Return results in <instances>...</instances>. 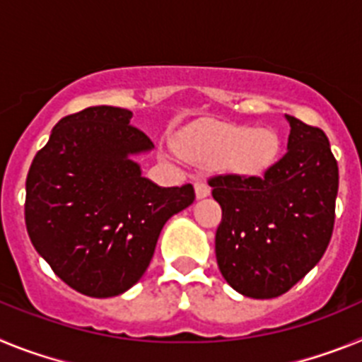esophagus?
I'll return each mask as SVG.
<instances>
[{
    "label": "esophagus",
    "instance_id": "esophagus-1",
    "mask_svg": "<svg viewBox=\"0 0 362 362\" xmlns=\"http://www.w3.org/2000/svg\"><path fill=\"white\" fill-rule=\"evenodd\" d=\"M196 196L197 199H203V197L210 196V187L204 181H197L196 183Z\"/></svg>",
    "mask_w": 362,
    "mask_h": 362
}]
</instances>
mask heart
<instances>
[{"instance_id": "obj_1", "label": "heart", "mask_w": 362, "mask_h": 362, "mask_svg": "<svg viewBox=\"0 0 362 362\" xmlns=\"http://www.w3.org/2000/svg\"><path fill=\"white\" fill-rule=\"evenodd\" d=\"M177 150L190 161L223 163L238 174L263 175L276 165L281 141L270 129L217 123L185 134L177 141Z\"/></svg>"}]
</instances>
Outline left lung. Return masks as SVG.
<instances>
[{
  "label": "left lung",
  "instance_id": "1",
  "mask_svg": "<svg viewBox=\"0 0 362 362\" xmlns=\"http://www.w3.org/2000/svg\"><path fill=\"white\" fill-rule=\"evenodd\" d=\"M288 150L263 175L209 179L223 217L216 232L217 267L233 290L272 299L321 261L332 239L339 168L319 127L292 116Z\"/></svg>",
  "mask_w": 362,
  "mask_h": 362
}]
</instances>
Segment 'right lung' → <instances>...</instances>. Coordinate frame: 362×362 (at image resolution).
<instances>
[{"label": "right lung", "mask_w": 362, "mask_h": 362, "mask_svg": "<svg viewBox=\"0 0 362 362\" xmlns=\"http://www.w3.org/2000/svg\"><path fill=\"white\" fill-rule=\"evenodd\" d=\"M132 112L88 107L59 119L27 175L25 225L59 279L88 297H114L141 279L161 228L194 203L190 183L161 188L132 153L153 146Z\"/></svg>", "instance_id": "obj_1"}]
</instances>
